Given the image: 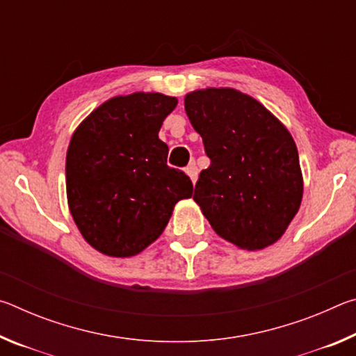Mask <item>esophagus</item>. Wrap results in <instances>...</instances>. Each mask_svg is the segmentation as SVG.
Segmentation results:
<instances>
[{
	"label": "esophagus",
	"instance_id": "obj_1",
	"mask_svg": "<svg viewBox=\"0 0 356 356\" xmlns=\"http://www.w3.org/2000/svg\"><path fill=\"white\" fill-rule=\"evenodd\" d=\"M186 174H188L190 176V179H191V182L195 184L196 180H197V168H196V165L195 163H191L190 166H186Z\"/></svg>",
	"mask_w": 356,
	"mask_h": 356
}]
</instances>
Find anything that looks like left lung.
<instances>
[{
  "mask_svg": "<svg viewBox=\"0 0 356 356\" xmlns=\"http://www.w3.org/2000/svg\"><path fill=\"white\" fill-rule=\"evenodd\" d=\"M185 111L210 159L193 200L213 231L245 250L275 243L303 196L291 134L267 108L236 89L190 92Z\"/></svg>",
  "mask_w": 356,
  "mask_h": 356,
  "instance_id": "8db88e82",
  "label": "left lung"
}]
</instances>
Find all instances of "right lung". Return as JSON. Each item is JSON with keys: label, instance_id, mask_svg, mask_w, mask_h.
<instances>
[{"label": "right lung", "instance_id": "obj_1", "mask_svg": "<svg viewBox=\"0 0 356 356\" xmlns=\"http://www.w3.org/2000/svg\"><path fill=\"white\" fill-rule=\"evenodd\" d=\"M176 97H114L83 120L65 159L70 213L81 236L108 256L129 257L160 237L176 202L191 197L184 171L166 165L159 138Z\"/></svg>", "mask_w": 356, "mask_h": 356}]
</instances>
